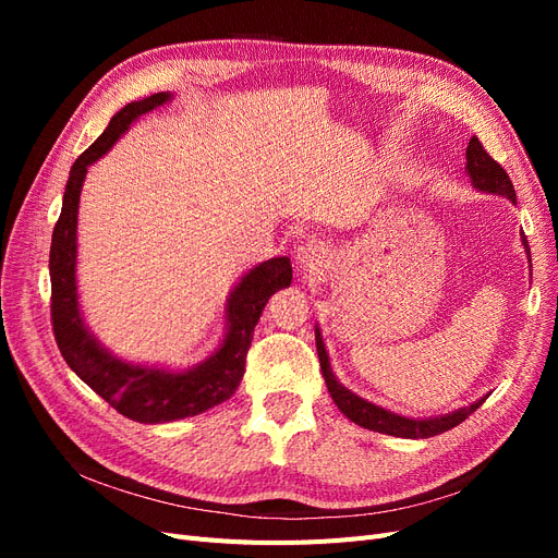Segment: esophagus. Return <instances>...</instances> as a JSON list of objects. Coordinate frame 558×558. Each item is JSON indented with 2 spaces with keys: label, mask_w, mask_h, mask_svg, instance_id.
Here are the masks:
<instances>
[{
  "label": "esophagus",
  "mask_w": 558,
  "mask_h": 558,
  "mask_svg": "<svg viewBox=\"0 0 558 558\" xmlns=\"http://www.w3.org/2000/svg\"><path fill=\"white\" fill-rule=\"evenodd\" d=\"M326 248L316 244V242H310L305 246H300V253H298V260L302 267H310V269H316V267H324V260H326Z\"/></svg>",
  "instance_id": "1"
}]
</instances>
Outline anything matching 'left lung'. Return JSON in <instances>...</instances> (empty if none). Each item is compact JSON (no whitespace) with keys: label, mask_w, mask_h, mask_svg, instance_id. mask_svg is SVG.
<instances>
[{"label":"left lung","mask_w":558,"mask_h":558,"mask_svg":"<svg viewBox=\"0 0 558 558\" xmlns=\"http://www.w3.org/2000/svg\"><path fill=\"white\" fill-rule=\"evenodd\" d=\"M465 158H468V174H470L472 183H475V189L488 191V193H498V195H505V197H510L512 202H517L514 185H512L508 172L502 170L500 162H496L492 156H488V150L482 146V142L477 137H472L468 142ZM523 246H526V253L531 256L526 238H523ZM316 351H318V361H320V373H324L326 386H328V391H330L335 404L340 408V412L347 418L353 421V424H359L367 430H377V433L396 435V437H414V440H416V437H433V435H440L445 430H451L453 426H459L461 421H465L482 404V400L472 402L470 408H463L459 412H451L447 416H437V418H424V421H421V418H404V416L386 412L381 408H375L373 402H367L359 396H353L351 391H347V388L340 381L335 379L318 328H316Z\"/></svg>","instance_id":"8db88e82"}]
</instances>
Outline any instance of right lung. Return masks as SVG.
Segmentation results:
<instances>
[{"instance_id": "right-lung-1", "label": "right lung", "mask_w": 558, "mask_h": 558, "mask_svg": "<svg viewBox=\"0 0 558 558\" xmlns=\"http://www.w3.org/2000/svg\"><path fill=\"white\" fill-rule=\"evenodd\" d=\"M170 95L158 93L140 102H130L118 111L109 128L76 158L66 181L62 211L50 240V324L62 359L86 381L97 396H102L116 412L140 421V424H165V421L195 416L214 404L228 400L242 381L246 351L253 340L263 307L275 291L291 286L293 267L289 258H272L253 267L228 300L230 330L214 356L185 373L128 365L113 359L95 342L78 314L76 302V214L81 183L88 165L116 144L134 118L160 107Z\"/></svg>"}]
</instances>
